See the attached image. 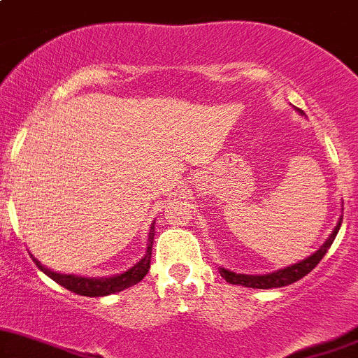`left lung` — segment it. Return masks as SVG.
Masks as SVG:
<instances>
[{
	"label": "left lung",
	"instance_id": "obj_1",
	"mask_svg": "<svg viewBox=\"0 0 358 358\" xmlns=\"http://www.w3.org/2000/svg\"><path fill=\"white\" fill-rule=\"evenodd\" d=\"M296 111H300V113L303 115V111L298 110V108H296ZM341 224H343V215H341L339 222H337L336 227H334L332 234L327 238V241H324V243L321 245V247L317 248L313 255H309V257H306L303 261H300V262H294V264H291V266L280 268V270L271 271V273H264V275L236 273V271H231V270H227V268L220 266L218 268L220 275H222V277H224L229 284H234V286L254 287V289H273V287L289 286V284H293V282H296V280H300V278L306 277L307 273H310V271L317 266V262L323 259V255L329 252L330 247H332L334 239H336L337 232H339V229H341Z\"/></svg>",
	"mask_w": 358,
	"mask_h": 358
}]
</instances>
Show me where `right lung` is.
Instances as JSON below:
<instances>
[{
  "label": "right lung",
  "mask_w": 358,
  "mask_h": 358,
  "mask_svg": "<svg viewBox=\"0 0 358 358\" xmlns=\"http://www.w3.org/2000/svg\"><path fill=\"white\" fill-rule=\"evenodd\" d=\"M152 243H154V224L150 225L149 238H147V248L145 255L140 259L134 266L129 270L122 271V273L111 275V277H81V275L74 273H58L49 268H45L38 259H34V262L38 266V270L44 271L49 278L64 286L65 289L72 291V293L81 294V296H108V294L120 293V291L127 289V287L138 284L143 277L147 275L150 268V255H152Z\"/></svg>",
  "instance_id": "add662e5"
}]
</instances>
